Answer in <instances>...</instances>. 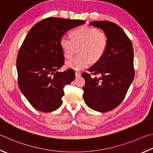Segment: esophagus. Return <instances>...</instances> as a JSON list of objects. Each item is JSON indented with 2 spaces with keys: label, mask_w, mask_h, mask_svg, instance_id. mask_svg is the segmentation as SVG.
Masks as SVG:
<instances>
[{
  "label": "esophagus",
  "mask_w": 153,
  "mask_h": 153,
  "mask_svg": "<svg viewBox=\"0 0 153 153\" xmlns=\"http://www.w3.org/2000/svg\"><path fill=\"white\" fill-rule=\"evenodd\" d=\"M81 73L80 72H78V71H76L75 72V76L76 77H79L80 76H81Z\"/></svg>",
  "instance_id": "1"
}]
</instances>
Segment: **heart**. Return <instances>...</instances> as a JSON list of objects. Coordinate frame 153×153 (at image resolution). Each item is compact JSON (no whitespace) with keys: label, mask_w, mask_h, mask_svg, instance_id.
Returning a JSON list of instances; mask_svg holds the SVG:
<instances>
[{"label":"heart","mask_w":153,"mask_h":153,"mask_svg":"<svg viewBox=\"0 0 153 153\" xmlns=\"http://www.w3.org/2000/svg\"><path fill=\"white\" fill-rule=\"evenodd\" d=\"M71 37L64 36L60 39V47L64 57L71 59L79 47L81 54L67 62L66 67L75 71H81L91 62L102 58L108 48V39L102 30L93 27L82 26L74 29Z\"/></svg>","instance_id":"1"}]
</instances>
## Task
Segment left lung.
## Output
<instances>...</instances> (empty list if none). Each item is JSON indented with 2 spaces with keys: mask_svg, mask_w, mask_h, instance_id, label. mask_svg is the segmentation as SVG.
Instances as JSON below:
<instances>
[{
  "mask_svg": "<svg viewBox=\"0 0 153 153\" xmlns=\"http://www.w3.org/2000/svg\"><path fill=\"white\" fill-rule=\"evenodd\" d=\"M108 36V48L100 60L81 74L85 80L83 98L91 109L107 112L122 102L134 78L132 44L117 24L107 21L89 23ZM99 74V78L90 74Z\"/></svg>",
  "mask_w": 153,
  "mask_h": 153,
  "instance_id": "8db88e82",
  "label": "left lung"
}]
</instances>
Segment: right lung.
<instances>
[{"instance_id":"obj_1","label":"right lung","mask_w":153,"mask_h":153,"mask_svg":"<svg viewBox=\"0 0 153 153\" xmlns=\"http://www.w3.org/2000/svg\"><path fill=\"white\" fill-rule=\"evenodd\" d=\"M85 23L48 17L37 23L26 36L17 58L18 85L35 109L51 112L61 106L64 87L74 79L75 72L72 69L58 71L64 62L60 39Z\"/></svg>"}]
</instances>
